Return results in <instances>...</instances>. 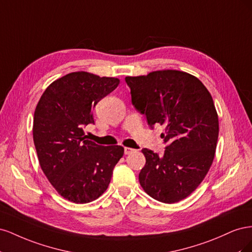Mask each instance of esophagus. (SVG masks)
<instances>
[{"instance_id":"esophagus-1","label":"esophagus","mask_w":252,"mask_h":252,"mask_svg":"<svg viewBox=\"0 0 252 252\" xmlns=\"http://www.w3.org/2000/svg\"><path fill=\"white\" fill-rule=\"evenodd\" d=\"M135 150L133 149V148H129V147H125L124 148V154L125 155H130V154H132V152H134Z\"/></svg>"}]
</instances>
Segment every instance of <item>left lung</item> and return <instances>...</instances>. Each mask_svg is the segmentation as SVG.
Here are the masks:
<instances>
[{"mask_svg": "<svg viewBox=\"0 0 252 252\" xmlns=\"http://www.w3.org/2000/svg\"><path fill=\"white\" fill-rule=\"evenodd\" d=\"M135 109L148 125H163V156L143 148L146 164L140 184L155 200L172 204L191 194L207 174L215 158L219 119L212 96L193 75L159 70L126 77Z\"/></svg>", "mask_w": 252, "mask_h": 252, "instance_id": "1", "label": "left lung"}]
</instances>
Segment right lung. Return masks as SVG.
<instances>
[{"instance_id":"1","label":"right lung","mask_w":252,"mask_h":252,"mask_svg":"<svg viewBox=\"0 0 252 252\" xmlns=\"http://www.w3.org/2000/svg\"><path fill=\"white\" fill-rule=\"evenodd\" d=\"M120 80L85 71L51 83L36 105L33 142L43 172L64 199L85 204L107 189L122 146L87 140L84 128L94 124L93 110L116 89Z\"/></svg>"}]
</instances>
